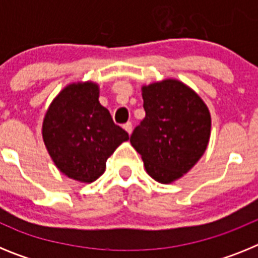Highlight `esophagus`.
<instances>
[{
    "instance_id": "34e87169",
    "label": "esophagus",
    "mask_w": 258,
    "mask_h": 258,
    "mask_svg": "<svg viewBox=\"0 0 258 258\" xmlns=\"http://www.w3.org/2000/svg\"><path fill=\"white\" fill-rule=\"evenodd\" d=\"M124 129H125V132H126L129 136H131L132 131H133V125H132V122H126V124L124 125Z\"/></svg>"
}]
</instances>
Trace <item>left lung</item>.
<instances>
[{
	"label": "left lung",
	"instance_id": "1",
	"mask_svg": "<svg viewBox=\"0 0 258 258\" xmlns=\"http://www.w3.org/2000/svg\"><path fill=\"white\" fill-rule=\"evenodd\" d=\"M146 117L131 143L142 156L146 172L160 183H172L204 155L211 138V113L202 98L179 80L142 86Z\"/></svg>",
	"mask_w": 258,
	"mask_h": 258
}]
</instances>
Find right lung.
Returning <instances> with one entry per match:
<instances>
[{
    "label": "right lung",
    "mask_w": 258,
    "mask_h": 258,
    "mask_svg": "<svg viewBox=\"0 0 258 258\" xmlns=\"http://www.w3.org/2000/svg\"><path fill=\"white\" fill-rule=\"evenodd\" d=\"M42 138L63 174L92 183L103 174L107 159L129 136L99 103L98 84L79 81L52 99L42 122Z\"/></svg>",
    "instance_id": "obj_1"
}]
</instances>
